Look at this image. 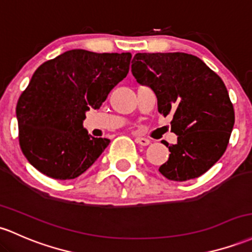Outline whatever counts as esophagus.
<instances>
[{
	"label": "esophagus",
	"instance_id": "obj_1",
	"mask_svg": "<svg viewBox=\"0 0 252 252\" xmlns=\"http://www.w3.org/2000/svg\"><path fill=\"white\" fill-rule=\"evenodd\" d=\"M135 141H136V143H139L141 146H148L149 143H151V141L146 139V137H136Z\"/></svg>",
	"mask_w": 252,
	"mask_h": 252
}]
</instances>
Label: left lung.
Listing matches in <instances>:
<instances>
[{"label":"left lung","mask_w":252,"mask_h":252,"mask_svg":"<svg viewBox=\"0 0 252 252\" xmlns=\"http://www.w3.org/2000/svg\"><path fill=\"white\" fill-rule=\"evenodd\" d=\"M131 73L156 92L158 111L171 115L176 145L162 141L170 158L159 167L170 181L202 176L222 157L234 126L227 88L203 61L184 52L136 54Z\"/></svg>","instance_id":"1"}]
</instances>
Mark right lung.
Instances as JSON below:
<instances>
[{"mask_svg": "<svg viewBox=\"0 0 252 252\" xmlns=\"http://www.w3.org/2000/svg\"><path fill=\"white\" fill-rule=\"evenodd\" d=\"M131 54L70 50L33 74L16 104L19 145L33 167L54 179H74L109 146L82 128L85 112L99 109L129 73Z\"/></svg>", "mask_w": 252, "mask_h": 252, "instance_id": "obj_1", "label": "right lung"}]
</instances>
